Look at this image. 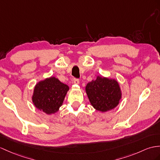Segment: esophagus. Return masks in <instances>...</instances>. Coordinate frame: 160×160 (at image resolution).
I'll list each match as a JSON object with an SVG mask.
<instances>
[{
    "mask_svg": "<svg viewBox=\"0 0 160 160\" xmlns=\"http://www.w3.org/2000/svg\"><path fill=\"white\" fill-rule=\"evenodd\" d=\"M73 83H75V84H77V85L79 84V80L78 79H75L73 80Z\"/></svg>",
    "mask_w": 160,
    "mask_h": 160,
    "instance_id": "34e87169",
    "label": "esophagus"
}]
</instances>
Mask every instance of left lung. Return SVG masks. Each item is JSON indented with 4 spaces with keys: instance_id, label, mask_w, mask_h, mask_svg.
<instances>
[{
    "instance_id": "left-lung-1",
    "label": "left lung",
    "mask_w": 160,
    "mask_h": 160,
    "mask_svg": "<svg viewBox=\"0 0 160 160\" xmlns=\"http://www.w3.org/2000/svg\"><path fill=\"white\" fill-rule=\"evenodd\" d=\"M85 92L92 107L101 112L113 109L122 98V91L118 81L101 76L88 83Z\"/></svg>"
}]
</instances>
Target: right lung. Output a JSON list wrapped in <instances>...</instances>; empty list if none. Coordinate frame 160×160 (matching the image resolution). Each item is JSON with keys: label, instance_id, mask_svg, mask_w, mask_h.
<instances>
[{"label": "right lung", "instance_id": "1", "mask_svg": "<svg viewBox=\"0 0 160 160\" xmlns=\"http://www.w3.org/2000/svg\"><path fill=\"white\" fill-rule=\"evenodd\" d=\"M69 87L54 77L36 84L32 97L34 105L38 110L51 115L59 111Z\"/></svg>", "mask_w": 160, "mask_h": 160}]
</instances>
